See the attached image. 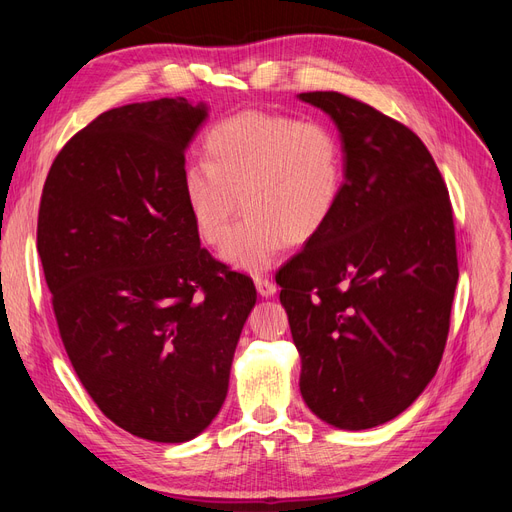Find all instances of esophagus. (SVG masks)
I'll use <instances>...</instances> for the list:
<instances>
[{
    "mask_svg": "<svg viewBox=\"0 0 512 512\" xmlns=\"http://www.w3.org/2000/svg\"><path fill=\"white\" fill-rule=\"evenodd\" d=\"M254 284H256V290L260 297H273V294L277 292V286L269 280V277H256Z\"/></svg>",
    "mask_w": 512,
    "mask_h": 512,
    "instance_id": "1",
    "label": "esophagus"
}]
</instances>
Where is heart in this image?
Masks as SVG:
<instances>
[{
    "instance_id": "1",
    "label": "heart",
    "mask_w": 512,
    "mask_h": 512,
    "mask_svg": "<svg viewBox=\"0 0 512 512\" xmlns=\"http://www.w3.org/2000/svg\"><path fill=\"white\" fill-rule=\"evenodd\" d=\"M207 164L183 173V196L209 245H226L240 207L248 213L224 250L247 273L267 271L284 245H303L327 228L344 190V151L322 121L241 111L209 130ZM242 203H238V198Z\"/></svg>"
}]
</instances>
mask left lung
Instances as JSON below:
<instances>
[{"mask_svg": "<svg viewBox=\"0 0 512 512\" xmlns=\"http://www.w3.org/2000/svg\"><path fill=\"white\" fill-rule=\"evenodd\" d=\"M299 100L335 121L344 190L327 228L275 280L307 408L359 431L404 412L436 376L459 277L453 207L404 123L337 91Z\"/></svg>", "mask_w": 512, "mask_h": 512, "instance_id": "8db88e82", "label": "left lung"}]
</instances>
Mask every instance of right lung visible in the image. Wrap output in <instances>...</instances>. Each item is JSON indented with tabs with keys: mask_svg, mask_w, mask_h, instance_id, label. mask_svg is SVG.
<instances>
[{
	"mask_svg": "<svg viewBox=\"0 0 512 512\" xmlns=\"http://www.w3.org/2000/svg\"><path fill=\"white\" fill-rule=\"evenodd\" d=\"M207 106L160 98L106 111L57 153L38 254L68 359L106 418L188 442L220 412L250 277L200 247L185 149Z\"/></svg>",
	"mask_w": 512,
	"mask_h": 512,
	"instance_id": "1",
	"label": "right lung"
}]
</instances>
